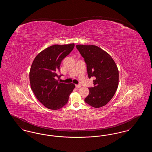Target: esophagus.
<instances>
[{
  "label": "esophagus",
  "instance_id": "1",
  "mask_svg": "<svg viewBox=\"0 0 152 152\" xmlns=\"http://www.w3.org/2000/svg\"><path fill=\"white\" fill-rule=\"evenodd\" d=\"M81 87V86L80 85V84H77V85H76V88H79L80 87Z\"/></svg>",
  "mask_w": 152,
  "mask_h": 152
}]
</instances>
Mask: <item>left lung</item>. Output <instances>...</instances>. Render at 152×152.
<instances>
[{
	"label": "left lung",
	"mask_w": 152,
	"mask_h": 152,
	"mask_svg": "<svg viewBox=\"0 0 152 152\" xmlns=\"http://www.w3.org/2000/svg\"><path fill=\"white\" fill-rule=\"evenodd\" d=\"M76 48L84 58L90 79L94 77V87L89 88L85 102L99 108L105 105L116 93L118 85V71L113 59L96 45H77Z\"/></svg>",
	"instance_id": "8db88e82"
}]
</instances>
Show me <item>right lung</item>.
Returning a JSON list of instances; mask_svg holds the SVG:
<instances>
[{
    "label": "right lung",
    "instance_id": "obj_1",
    "mask_svg": "<svg viewBox=\"0 0 152 152\" xmlns=\"http://www.w3.org/2000/svg\"><path fill=\"white\" fill-rule=\"evenodd\" d=\"M74 44L53 45L40 52L35 58L29 72L31 89L37 99L52 110L63 107L75 86L60 83L57 77L61 61L72 51Z\"/></svg>",
    "mask_w": 152,
    "mask_h": 152
}]
</instances>
